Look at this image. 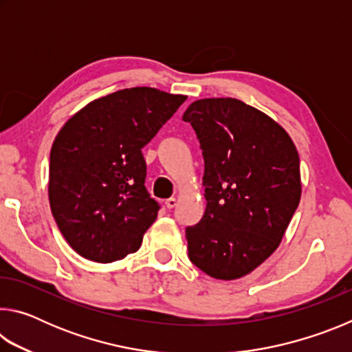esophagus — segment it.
<instances>
[{"label": "esophagus", "instance_id": "obj_1", "mask_svg": "<svg viewBox=\"0 0 352 352\" xmlns=\"http://www.w3.org/2000/svg\"><path fill=\"white\" fill-rule=\"evenodd\" d=\"M166 204V208H168V210H172V208H174L175 205H177V199H174V197H170V199H168L164 201Z\"/></svg>", "mask_w": 352, "mask_h": 352}]
</instances>
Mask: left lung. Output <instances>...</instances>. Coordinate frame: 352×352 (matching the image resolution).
<instances>
[{"label":"left lung","instance_id":"left-lung-1","mask_svg":"<svg viewBox=\"0 0 352 352\" xmlns=\"http://www.w3.org/2000/svg\"><path fill=\"white\" fill-rule=\"evenodd\" d=\"M183 121L205 160L206 210L186 228L189 259L216 279H239L270 258L294 217L298 151L276 121L234 98L195 100Z\"/></svg>","mask_w":352,"mask_h":352}]
</instances>
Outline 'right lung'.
Instances as JSON below:
<instances>
[{
  "mask_svg": "<svg viewBox=\"0 0 352 352\" xmlns=\"http://www.w3.org/2000/svg\"><path fill=\"white\" fill-rule=\"evenodd\" d=\"M186 96L135 87L91 100L57 133L50 157V205L82 258L100 264L141 247L160 206L144 186L141 148Z\"/></svg>",
  "mask_w": 352,
  "mask_h": 352,
  "instance_id": "add662e5",
  "label": "right lung"
}]
</instances>
